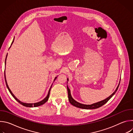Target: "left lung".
<instances>
[{
    "mask_svg": "<svg viewBox=\"0 0 133 133\" xmlns=\"http://www.w3.org/2000/svg\"><path fill=\"white\" fill-rule=\"evenodd\" d=\"M67 81H68V78H67ZM121 81V80H120ZM119 84H120V81H119V83L118 84V85L117 86L116 90L114 91V92L111 95H110L109 97H108L107 98L103 100V101H101L100 102H97V103H94V104H90V105H86V104H81V103H79L78 102H77V101H76L74 99H73V98L72 97L71 95V93H70V90L69 89V88H68V86H67V91H68V100H69V102H70V103L75 106L76 107H78V108H82V109H96V108H98L101 106H102L103 105H104L105 104H106L112 96L114 95L116 92L117 91V89H118V88L119 87Z\"/></svg>",
    "mask_w": 133,
    "mask_h": 133,
    "instance_id": "obj_1",
    "label": "left lung"
}]
</instances>
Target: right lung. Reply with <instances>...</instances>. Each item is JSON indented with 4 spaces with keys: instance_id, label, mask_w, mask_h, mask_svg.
<instances>
[{
    "instance_id": "right-lung-1",
    "label": "right lung",
    "mask_w": 133,
    "mask_h": 133,
    "mask_svg": "<svg viewBox=\"0 0 133 133\" xmlns=\"http://www.w3.org/2000/svg\"><path fill=\"white\" fill-rule=\"evenodd\" d=\"M14 40H13V41H12V43H11V46L12 45V43H14ZM11 46H10V47H11ZM7 56H6V59H5V68H6V59H7ZM6 74H5V82H6V86H7V88H8V90L9 91V92H10V93L11 94V95L12 96V97L18 102V103H19L21 104H22V105H23V106H25V107H38V106H41V105H43V104H44L46 102H47V101L48 100V98H49V94H50V89H51V87H52V84L51 85V87H50V88H49V91H48V94H47V96L43 99V100H42V101H41V102H37V103H23V102H21V101H20L18 99H17L16 97H15V96L13 94V93L12 92V91H11V90L10 89V88H9V87H8V84H7V81H6V75H5ZM57 77H56L55 78V79H54V82L55 81V79L57 78Z\"/></svg>"
}]
</instances>
